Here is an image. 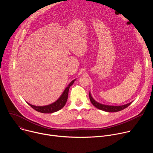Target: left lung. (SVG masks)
<instances>
[{"label": "left lung", "mask_w": 153, "mask_h": 153, "mask_svg": "<svg viewBox=\"0 0 153 153\" xmlns=\"http://www.w3.org/2000/svg\"><path fill=\"white\" fill-rule=\"evenodd\" d=\"M89 96H90V100L91 102V103L97 108L99 109V110H101L102 111H106V112H110V113H112V112H117V111H121L123 109L126 108V107H128L129 105H131L133 102H129L127 104L125 105H120V106H112V105H104L102 103H100L99 102H97V101H96L93 97H92L91 93L90 92L89 93Z\"/></svg>", "instance_id": "8db88e82"}]
</instances>
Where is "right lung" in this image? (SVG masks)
<instances>
[{
	"instance_id": "1",
	"label": "right lung",
	"mask_w": 153,
	"mask_h": 153,
	"mask_svg": "<svg viewBox=\"0 0 153 153\" xmlns=\"http://www.w3.org/2000/svg\"><path fill=\"white\" fill-rule=\"evenodd\" d=\"M76 79H74L72 80L68 85L65 88V90L62 93V95L59 97V98L56 100L54 102L45 106H35L33 105H31L27 102V103L31 106L35 110H36L38 112L42 113H53L54 112H56L61 109L67 103L68 96V91L70 86L74 83V81Z\"/></svg>"
}]
</instances>
